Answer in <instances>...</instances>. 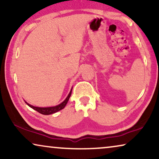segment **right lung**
I'll return each instance as SVG.
<instances>
[{"mask_svg":"<svg viewBox=\"0 0 159 159\" xmlns=\"http://www.w3.org/2000/svg\"><path fill=\"white\" fill-rule=\"evenodd\" d=\"M71 90H72V88H71V91L69 92L68 96L66 97V98L65 99L64 101L62 102V103H61L59 105L56 106H51V107H37V106H34L30 105V104L27 103L26 101H25V103H27L30 108H33L34 110L37 111L40 113V114H42L43 115L52 114H54V113H56L57 111H59L60 110L63 109V108H64L65 106H66L67 102L69 101V98H70L71 95Z\"/></svg>","mask_w":159,"mask_h":159,"instance_id":"1","label":"right lung"}]
</instances>
